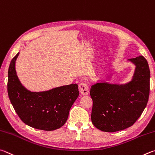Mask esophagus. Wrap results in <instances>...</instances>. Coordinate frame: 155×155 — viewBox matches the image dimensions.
Listing matches in <instances>:
<instances>
[{
	"label": "esophagus",
	"mask_w": 155,
	"mask_h": 155,
	"mask_svg": "<svg viewBox=\"0 0 155 155\" xmlns=\"http://www.w3.org/2000/svg\"><path fill=\"white\" fill-rule=\"evenodd\" d=\"M79 91L80 93L82 95H88L89 93V90L88 85L86 83H81L79 85Z\"/></svg>",
	"instance_id": "1"
}]
</instances>
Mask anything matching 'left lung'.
<instances>
[{
  "mask_svg": "<svg viewBox=\"0 0 155 155\" xmlns=\"http://www.w3.org/2000/svg\"><path fill=\"white\" fill-rule=\"evenodd\" d=\"M135 64L131 82L125 84L97 83L91 86V120L105 132L122 131L132 126L142 115L150 93V69L143 56L129 59Z\"/></svg>",
  "mask_w": 155,
  "mask_h": 155,
  "instance_id": "8db88e82",
  "label": "left lung"
}]
</instances>
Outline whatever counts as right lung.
<instances>
[{
    "mask_svg": "<svg viewBox=\"0 0 155 155\" xmlns=\"http://www.w3.org/2000/svg\"><path fill=\"white\" fill-rule=\"evenodd\" d=\"M13 57L8 70V96L23 123L35 129L53 131L61 128L69 116L72 105L79 96L76 84L43 92H31L21 85L16 75Z\"/></svg>",
    "mask_w": 155,
    "mask_h": 155,
    "instance_id": "right-lung-1",
    "label": "right lung"
}]
</instances>
